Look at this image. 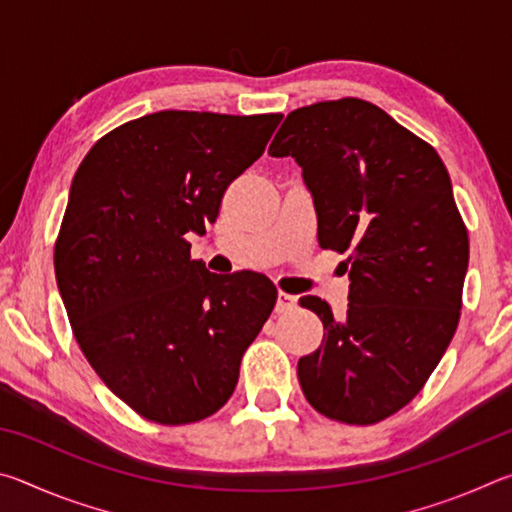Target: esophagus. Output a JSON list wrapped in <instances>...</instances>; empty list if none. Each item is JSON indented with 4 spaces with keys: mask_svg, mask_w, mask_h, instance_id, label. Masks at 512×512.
I'll list each match as a JSON object with an SVG mask.
<instances>
[{
    "mask_svg": "<svg viewBox=\"0 0 512 512\" xmlns=\"http://www.w3.org/2000/svg\"><path fill=\"white\" fill-rule=\"evenodd\" d=\"M296 307H298V298L296 296H291V293H284V291L277 293V305H275L277 314H287V311L296 309Z\"/></svg>",
    "mask_w": 512,
    "mask_h": 512,
    "instance_id": "1",
    "label": "esophagus"
}]
</instances>
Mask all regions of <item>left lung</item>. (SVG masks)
Segmentation results:
<instances>
[{"mask_svg": "<svg viewBox=\"0 0 512 512\" xmlns=\"http://www.w3.org/2000/svg\"><path fill=\"white\" fill-rule=\"evenodd\" d=\"M268 153L302 167L320 248L350 253L345 316L300 298L327 332L298 361L302 393L325 418L386 420L422 391L461 318L470 241L449 173L431 144L354 97L289 112Z\"/></svg>", "mask_w": 512, "mask_h": 512, "instance_id": "1", "label": "left lung"}]
</instances>
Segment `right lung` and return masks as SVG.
<instances>
[{
    "mask_svg": "<svg viewBox=\"0 0 512 512\" xmlns=\"http://www.w3.org/2000/svg\"><path fill=\"white\" fill-rule=\"evenodd\" d=\"M280 119L153 112L103 135L76 171L54 248L58 291L85 359L146 420L219 411L271 316L266 275L210 273L185 235H205Z\"/></svg>",
    "mask_w": 512,
    "mask_h": 512,
    "instance_id": "add662e5",
    "label": "right lung"
}]
</instances>
